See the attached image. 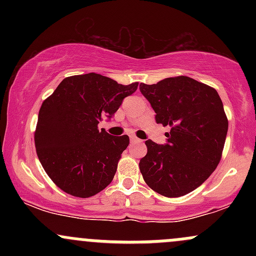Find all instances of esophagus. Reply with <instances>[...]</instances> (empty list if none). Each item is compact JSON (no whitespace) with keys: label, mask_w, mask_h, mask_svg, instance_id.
Here are the masks:
<instances>
[{"label":"esophagus","mask_w":256,"mask_h":256,"mask_svg":"<svg viewBox=\"0 0 256 256\" xmlns=\"http://www.w3.org/2000/svg\"><path fill=\"white\" fill-rule=\"evenodd\" d=\"M130 140H131V143H140V142H142V140H140V138H137L136 136H130Z\"/></svg>","instance_id":"34e87169"}]
</instances>
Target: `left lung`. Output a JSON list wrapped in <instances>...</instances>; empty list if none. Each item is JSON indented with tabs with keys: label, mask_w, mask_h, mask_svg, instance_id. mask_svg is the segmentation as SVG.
I'll return each mask as SVG.
<instances>
[{
	"label": "left lung",
	"mask_w": 256,
	"mask_h": 256,
	"mask_svg": "<svg viewBox=\"0 0 256 256\" xmlns=\"http://www.w3.org/2000/svg\"><path fill=\"white\" fill-rule=\"evenodd\" d=\"M155 112V122L171 128L165 144L146 140L140 170L149 188L166 198H179L198 188L222 158L228 122L219 94L195 79L166 78L140 84Z\"/></svg>",
	"instance_id": "1"
}]
</instances>
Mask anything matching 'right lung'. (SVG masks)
Returning a JSON list of instances; mask_svg holds the SVG:
<instances>
[{
    "instance_id": "right-lung-1",
    "label": "right lung",
    "mask_w": 256,
    "mask_h": 256,
    "mask_svg": "<svg viewBox=\"0 0 256 256\" xmlns=\"http://www.w3.org/2000/svg\"><path fill=\"white\" fill-rule=\"evenodd\" d=\"M137 86L98 73L72 76L43 102L34 144L44 171L64 192L86 198L113 180L130 138L112 136L98 125L110 119Z\"/></svg>"
}]
</instances>
